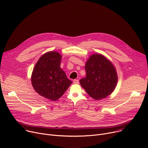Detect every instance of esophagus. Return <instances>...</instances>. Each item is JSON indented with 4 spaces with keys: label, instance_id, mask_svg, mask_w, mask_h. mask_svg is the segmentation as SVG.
<instances>
[{
    "label": "esophagus",
    "instance_id": "1",
    "mask_svg": "<svg viewBox=\"0 0 148 148\" xmlns=\"http://www.w3.org/2000/svg\"><path fill=\"white\" fill-rule=\"evenodd\" d=\"M73 83H74V84H78V83H79V80L77 79H74Z\"/></svg>",
    "mask_w": 148,
    "mask_h": 148
}]
</instances>
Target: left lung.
Instances as JSON below:
<instances>
[{
  "label": "left lung",
  "mask_w": 148,
  "mask_h": 148,
  "mask_svg": "<svg viewBox=\"0 0 148 148\" xmlns=\"http://www.w3.org/2000/svg\"><path fill=\"white\" fill-rule=\"evenodd\" d=\"M85 69L86 77L79 83L88 95L95 100H100L114 90L117 83V74L112 62L100 53H94L87 60Z\"/></svg>",
  "instance_id": "left-lung-1"
}]
</instances>
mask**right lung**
Here are the masks:
<instances>
[{"label": "right lung", "mask_w": 148, "mask_h": 148, "mask_svg": "<svg viewBox=\"0 0 148 148\" xmlns=\"http://www.w3.org/2000/svg\"><path fill=\"white\" fill-rule=\"evenodd\" d=\"M62 56L56 51L42 55L34 68L32 85L40 96L52 101L59 99L73 83L61 69Z\"/></svg>", "instance_id": "obj_1"}]
</instances>
